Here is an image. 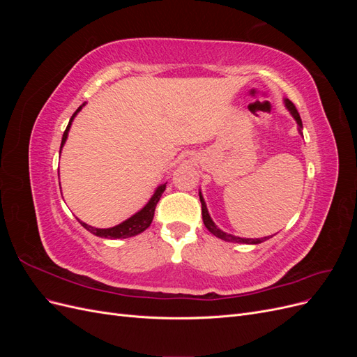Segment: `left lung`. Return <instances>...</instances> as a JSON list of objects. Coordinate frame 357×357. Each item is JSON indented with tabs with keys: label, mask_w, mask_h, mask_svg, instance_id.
I'll use <instances>...</instances> for the list:
<instances>
[{
	"label": "left lung",
	"mask_w": 357,
	"mask_h": 357,
	"mask_svg": "<svg viewBox=\"0 0 357 357\" xmlns=\"http://www.w3.org/2000/svg\"><path fill=\"white\" fill-rule=\"evenodd\" d=\"M284 107L289 110V113L291 114V117H294L295 121H296V123H298V131H299V134L302 135V121H301V116H299V113H298V110H296V107L294 105V102L286 100V98H284ZM199 199H201V204H202V220H204L205 228H207L213 235L218 236V238H220V240H223V241H228V243L261 244V243L269 240V238H271V236H273V235H271V236H264V238H241V236H235V235H232V234H228V232L222 231V229L219 228V226L215 225V223L213 222V219L210 218L207 204H205V201H204V197H202L201 190H199Z\"/></svg>",
	"instance_id": "obj_1"
}]
</instances>
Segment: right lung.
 <instances>
[{
	"mask_svg": "<svg viewBox=\"0 0 357 357\" xmlns=\"http://www.w3.org/2000/svg\"><path fill=\"white\" fill-rule=\"evenodd\" d=\"M84 105H86V102H83V104L79 107V109L74 112V114L71 116L70 122H68V126H67V129H66V132H63V135H62L61 150H62L63 144H66V142H67L68 132H70V128H71V123H73V121H74V117L77 116V113L83 109ZM61 150H59V155H61ZM165 188H167V183H162V185H159V186L156 188V190L153 192L152 198H150V199L147 201V204L144 205V207H143L142 210H138L135 214L131 215V218L123 220L122 223H119V225L113 226V228H104V229H101V228H93V226L82 222L80 219H77V220L80 222V225L83 226L84 229H88L91 234H93V235H96V236H101V238L119 240V238H129V236H135V235H138V234L144 232V231L149 228V226H150V223H152L153 215H155L156 204H158V201L160 199L162 193H164Z\"/></svg>",
	"mask_w": 357,
	"mask_h": 357,
	"instance_id": "obj_1",
	"label": "right lung"
}]
</instances>
